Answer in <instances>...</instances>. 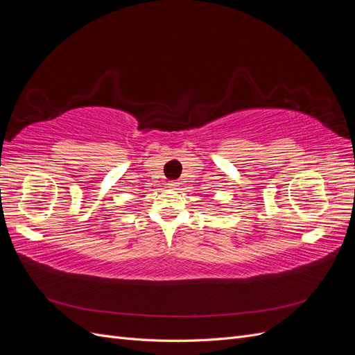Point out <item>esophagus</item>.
Instances as JSON below:
<instances>
[{
    "label": "esophagus",
    "instance_id": "1",
    "mask_svg": "<svg viewBox=\"0 0 355 355\" xmlns=\"http://www.w3.org/2000/svg\"><path fill=\"white\" fill-rule=\"evenodd\" d=\"M168 187H170L171 189H178V188H179V184H178V182H170Z\"/></svg>",
    "mask_w": 355,
    "mask_h": 355
}]
</instances>
